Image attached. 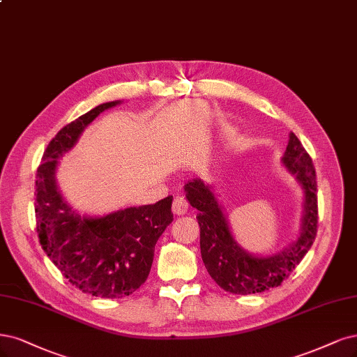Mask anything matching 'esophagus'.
Listing matches in <instances>:
<instances>
[{
  "label": "esophagus",
  "mask_w": 357,
  "mask_h": 357,
  "mask_svg": "<svg viewBox=\"0 0 357 357\" xmlns=\"http://www.w3.org/2000/svg\"><path fill=\"white\" fill-rule=\"evenodd\" d=\"M188 201L183 198V196H176L173 201V213L176 215H183L184 213L188 211Z\"/></svg>",
  "instance_id": "34e87169"
}]
</instances>
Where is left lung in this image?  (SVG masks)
<instances>
[{
	"label": "left lung",
	"instance_id": "1",
	"mask_svg": "<svg viewBox=\"0 0 357 357\" xmlns=\"http://www.w3.org/2000/svg\"><path fill=\"white\" fill-rule=\"evenodd\" d=\"M282 164L303 190V215L297 239L272 255L251 254L236 242L211 184L201 178L184 184L189 204L199 211L196 218L201 227L202 261L215 284L227 292L248 296L279 287L313 245L317 231L316 173L312 158L294 132Z\"/></svg>",
	"mask_w": 357,
	"mask_h": 357
}]
</instances>
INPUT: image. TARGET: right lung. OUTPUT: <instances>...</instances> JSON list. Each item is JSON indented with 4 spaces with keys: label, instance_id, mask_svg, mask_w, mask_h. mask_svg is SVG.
Returning <instances> with one entry per match:
<instances>
[{
    "label": "right lung",
    "instance_id": "add662e5",
    "mask_svg": "<svg viewBox=\"0 0 357 357\" xmlns=\"http://www.w3.org/2000/svg\"><path fill=\"white\" fill-rule=\"evenodd\" d=\"M119 103H102L61 128L47 146L35 181L36 231L43 250L72 285L100 298H122L144 284L155 245L173 221V196L151 205L87 215L73 210L59 190V159L97 116Z\"/></svg>",
    "mask_w": 357,
    "mask_h": 357
}]
</instances>
